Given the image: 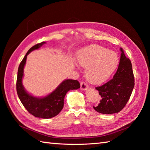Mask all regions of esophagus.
Here are the masks:
<instances>
[{
    "label": "esophagus",
    "instance_id": "esophagus-1",
    "mask_svg": "<svg viewBox=\"0 0 150 150\" xmlns=\"http://www.w3.org/2000/svg\"><path fill=\"white\" fill-rule=\"evenodd\" d=\"M81 89L83 91H85L88 89V86L84 82H81Z\"/></svg>",
    "mask_w": 150,
    "mask_h": 150
}]
</instances>
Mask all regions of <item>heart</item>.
<instances>
[{"mask_svg": "<svg viewBox=\"0 0 150 150\" xmlns=\"http://www.w3.org/2000/svg\"><path fill=\"white\" fill-rule=\"evenodd\" d=\"M76 61L81 67L86 68V78L95 85L108 80L118 65L116 53L98 45L83 47L77 53Z\"/></svg>", "mask_w": 150, "mask_h": 150, "instance_id": "heart-1", "label": "heart"}]
</instances>
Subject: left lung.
Wrapping results in <instances>:
<instances>
[{
    "label": "left lung",
    "mask_w": 150,
    "mask_h": 150,
    "mask_svg": "<svg viewBox=\"0 0 150 150\" xmlns=\"http://www.w3.org/2000/svg\"><path fill=\"white\" fill-rule=\"evenodd\" d=\"M120 50V62L115 75L105 85L96 87L102 99L99 105L93 108L101 114L110 115L121 111L128 101L134 87L131 62L126 57L122 48Z\"/></svg>",
    "instance_id": "1"
}]
</instances>
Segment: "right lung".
I'll return each instance as SVG.
<instances>
[{
    "label": "right lung",
    "instance_id": "1",
    "mask_svg": "<svg viewBox=\"0 0 150 150\" xmlns=\"http://www.w3.org/2000/svg\"><path fill=\"white\" fill-rule=\"evenodd\" d=\"M46 42H43L32 47L28 51L19 65L18 70L16 91L18 96L22 105L33 116L41 118H51L57 116L63 109L64 98L68 91L80 88L77 80L65 79L52 93L44 96H35L25 89L22 79L24 77V69L26 63L27 56L32 51L40 49Z\"/></svg>",
    "mask_w": 150,
    "mask_h": 150
}]
</instances>
